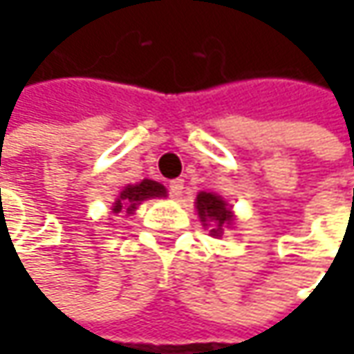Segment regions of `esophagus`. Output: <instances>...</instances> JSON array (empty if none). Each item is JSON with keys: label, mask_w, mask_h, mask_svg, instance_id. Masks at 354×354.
Listing matches in <instances>:
<instances>
[{"label": "esophagus", "mask_w": 354, "mask_h": 354, "mask_svg": "<svg viewBox=\"0 0 354 354\" xmlns=\"http://www.w3.org/2000/svg\"><path fill=\"white\" fill-rule=\"evenodd\" d=\"M183 189H185L183 179H175V181H171L169 183V193L173 195V197H181Z\"/></svg>", "instance_id": "1"}]
</instances>
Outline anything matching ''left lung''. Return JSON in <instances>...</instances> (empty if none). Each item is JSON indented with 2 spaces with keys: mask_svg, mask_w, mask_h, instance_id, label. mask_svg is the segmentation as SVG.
Returning <instances> with one entry per match:
<instances>
[{
  "mask_svg": "<svg viewBox=\"0 0 354 354\" xmlns=\"http://www.w3.org/2000/svg\"><path fill=\"white\" fill-rule=\"evenodd\" d=\"M197 211L203 223H212V234L218 236L223 232V226L232 221V212L228 211L226 203L212 193H198Z\"/></svg>",
  "mask_w": 354,
  "mask_h": 354,
  "instance_id": "8db88e82",
  "label": "left lung"
}]
</instances>
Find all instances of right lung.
I'll return each mask as SVG.
<instances>
[{
    "instance_id": "obj_1",
    "label": "right lung",
    "mask_w": 354,
    "mask_h": 354,
    "mask_svg": "<svg viewBox=\"0 0 354 354\" xmlns=\"http://www.w3.org/2000/svg\"><path fill=\"white\" fill-rule=\"evenodd\" d=\"M151 197H165V187L163 185L156 183L151 179H143L142 183L138 185H128L122 193H120V198L114 205V212H120L122 209H126L128 212H131L142 201Z\"/></svg>"
}]
</instances>
